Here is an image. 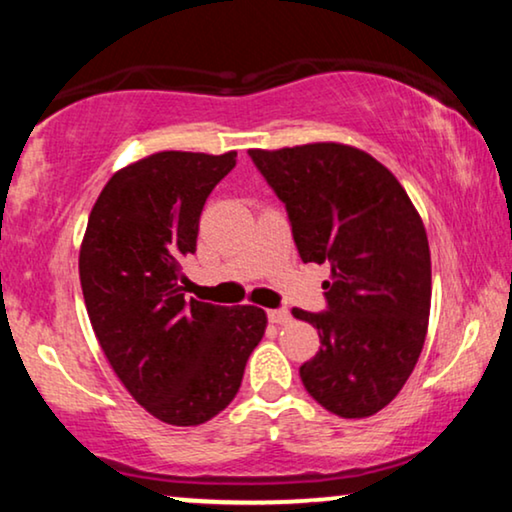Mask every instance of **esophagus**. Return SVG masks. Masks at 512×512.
I'll return each instance as SVG.
<instances>
[{"label":"esophagus","instance_id":"34e87169","mask_svg":"<svg viewBox=\"0 0 512 512\" xmlns=\"http://www.w3.org/2000/svg\"><path fill=\"white\" fill-rule=\"evenodd\" d=\"M267 316H269L271 323H276V325L290 323V318H292L288 309H271V311H267Z\"/></svg>","mask_w":512,"mask_h":512}]
</instances>
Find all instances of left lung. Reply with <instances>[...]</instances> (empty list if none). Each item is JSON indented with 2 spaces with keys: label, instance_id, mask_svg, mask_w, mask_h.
<instances>
[{
  "label": "left lung",
  "instance_id": "1",
  "mask_svg": "<svg viewBox=\"0 0 512 512\" xmlns=\"http://www.w3.org/2000/svg\"><path fill=\"white\" fill-rule=\"evenodd\" d=\"M285 203L302 262L330 264L325 311L292 309L318 330L299 367L318 405L344 419L391 403L417 365L431 313V250L424 222L388 168L337 142L250 149Z\"/></svg>",
  "mask_w": 512,
  "mask_h": 512
}]
</instances>
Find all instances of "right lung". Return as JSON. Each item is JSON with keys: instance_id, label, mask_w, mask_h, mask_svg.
Instances as JSON below:
<instances>
[{"instance_id": "obj_1", "label": "right lung", "mask_w": 512, "mask_h": 512, "mask_svg": "<svg viewBox=\"0 0 512 512\" xmlns=\"http://www.w3.org/2000/svg\"><path fill=\"white\" fill-rule=\"evenodd\" d=\"M234 166L236 152H159L121 168L81 243V290L109 365L173 426H199L236 398L267 327L257 306L185 299L182 264L196 252L201 210Z\"/></svg>"}]
</instances>
